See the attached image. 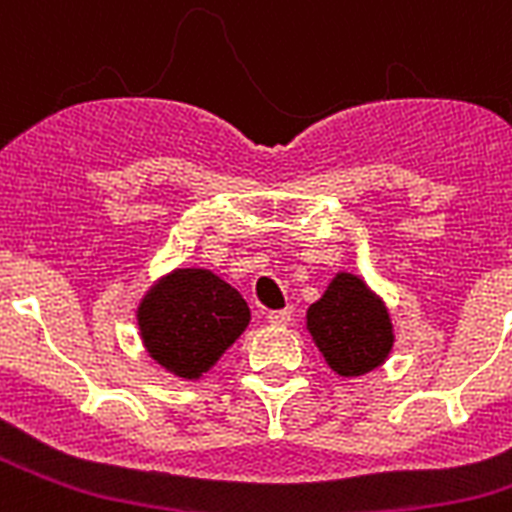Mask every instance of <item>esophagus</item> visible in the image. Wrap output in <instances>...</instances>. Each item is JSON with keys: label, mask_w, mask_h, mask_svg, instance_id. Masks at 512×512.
<instances>
[{"label": "esophagus", "mask_w": 512, "mask_h": 512, "mask_svg": "<svg viewBox=\"0 0 512 512\" xmlns=\"http://www.w3.org/2000/svg\"><path fill=\"white\" fill-rule=\"evenodd\" d=\"M292 320V307H284V310H271L269 312V323L277 325V328H284Z\"/></svg>", "instance_id": "esophagus-1"}]
</instances>
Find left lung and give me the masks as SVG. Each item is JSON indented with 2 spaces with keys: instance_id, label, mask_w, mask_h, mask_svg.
I'll return each instance as SVG.
<instances>
[{
  "instance_id": "8db88e82",
  "label": "left lung",
  "mask_w": 512,
  "mask_h": 512,
  "mask_svg": "<svg viewBox=\"0 0 512 512\" xmlns=\"http://www.w3.org/2000/svg\"><path fill=\"white\" fill-rule=\"evenodd\" d=\"M305 328L338 377H364L390 359L395 325L382 297L359 274L338 271L305 312Z\"/></svg>"
}]
</instances>
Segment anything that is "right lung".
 <instances>
[{"label":"right lung","mask_w":512,"mask_h":512,"mask_svg":"<svg viewBox=\"0 0 512 512\" xmlns=\"http://www.w3.org/2000/svg\"><path fill=\"white\" fill-rule=\"evenodd\" d=\"M143 348L156 364L197 382L251 323L246 300L202 266H176L158 277L135 307Z\"/></svg>","instance_id":"add662e5"}]
</instances>
